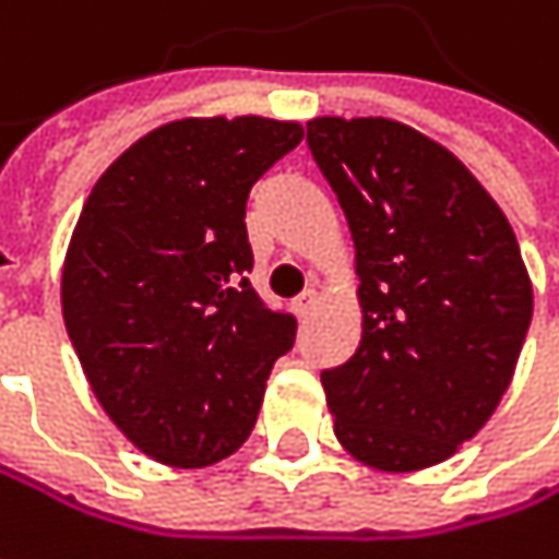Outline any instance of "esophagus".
I'll use <instances>...</instances> for the list:
<instances>
[{
	"label": "esophagus",
	"mask_w": 559,
	"mask_h": 559,
	"mask_svg": "<svg viewBox=\"0 0 559 559\" xmlns=\"http://www.w3.org/2000/svg\"><path fill=\"white\" fill-rule=\"evenodd\" d=\"M313 307H317V290H304V294L294 300V313H297L300 320H304Z\"/></svg>",
	"instance_id": "obj_1"
}]
</instances>
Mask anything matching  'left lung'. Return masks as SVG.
Masks as SVG:
<instances>
[{
  "label": "left lung",
  "instance_id": "left-lung-1",
  "mask_svg": "<svg viewBox=\"0 0 559 559\" xmlns=\"http://www.w3.org/2000/svg\"><path fill=\"white\" fill-rule=\"evenodd\" d=\"M313 163L355 239L365 326L323 371L335 438L381 471L457 451L499 406L532 323L519 239L467 166L386 118H317Z\"/></svg>",
  "mask_w": 559,
  "mask_h": 559
}]
</instances>
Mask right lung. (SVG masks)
Returning <instances> with one entry per match:
<instances>
[{
  "label": "right lung",
  "instance_id": "add662e5",
  "mask_svg": "<svg viewBox=\"0 0 559 559\" xmlns=\"http://www.w3.org/2000/svg\"><path fill=\"white\" fill-rule=\"evenodd\" d=\"M304 140L269 118H188L95 181L63 265V320L111 423L153 461L207 467L255 426L297 320L252 287L246 201Z\"/></svg>",
  "mask_w": 559,
  "mask_h": 559
}]
</instances>
